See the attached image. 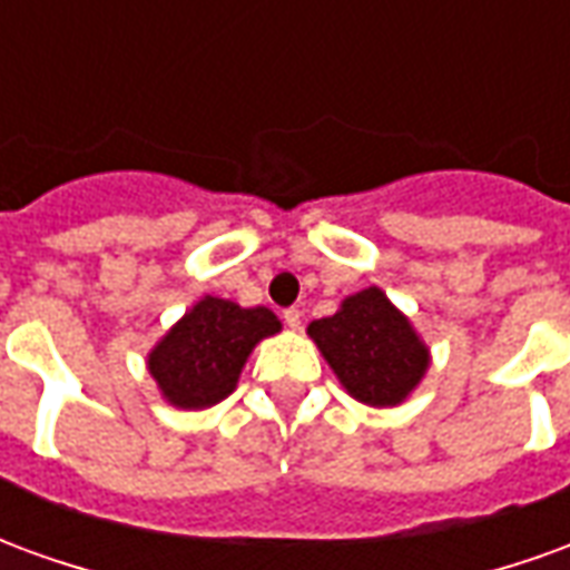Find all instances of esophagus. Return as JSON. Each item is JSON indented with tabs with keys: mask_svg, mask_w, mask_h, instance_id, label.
<instances>
[{
	"mask_svg": "<svg viewBox=\"0 0 570 570\" xmlns=\"http://www.w3.org/2000/svg\"><path fill=\"white\" fill-rule=\"evenodd\" d=\"M284 323L289 330H298V323H302V311L298 308H286L284 311Z\"/></svg>",
	"mask_w": 570,
	"mask_h": 570,
	"instance_id": "34e87169",
	"label": "esophagus"
}]
</instances>
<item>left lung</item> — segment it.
I'll list each match as a JSON object with an SVG mask.
<instances>
[{"label": "left lung", "instance_id": "8db88e82", "mask_svg": "<svg viewBox=\"0 0 570 570\" xmlns=\"http://www.w3.org/2000/svg\"><path fill=\"white\" fill-rule=\"evenodd\" d=\"M347 394L366 406H400L430 366V351L379 286L360 289L333 317L308 326Z\"/></svg>", "mask_w": 570, "mask_h": 570}]
</instances>
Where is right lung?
<instances>
[{"label": "right lung", "mask_w": 570, "mask_h": 570, "mask_svg": "<svg viewBox=\"0 0 570 570\" xmlns=\"http://www.w3.org/2000/svg\"><path fill=\"white\" fill-rule=\"evenodd\" d=\"M274 333H281L274 311L204 296L149 351L151 379L170 406H216L235 391L249 351Z\"/></svg>", "instance_id": "right-lung-1"}]
</instances>
